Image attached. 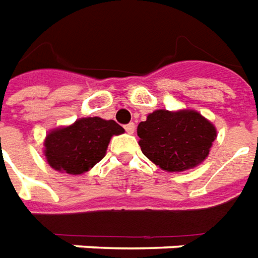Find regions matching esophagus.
Wrapping results in <instances>:
<instances>
[{
    "label": "esophagus",
    "mask_w": 258,
    "mask_h": 258,
    "mask_svg": "<svg viewBox=\"0 0 258 258\" xmlns=\"http://www.w3.org/2000/svg\"><path fill=\"white\" fill-rule=\"evenodd\" d=\"M135 129H136V126H135V123L133 122H131V123H127V125H125V131L127 132V133H133L135 132Z\"/></svg>",
    "instance_id": "1"
}]
</instances>
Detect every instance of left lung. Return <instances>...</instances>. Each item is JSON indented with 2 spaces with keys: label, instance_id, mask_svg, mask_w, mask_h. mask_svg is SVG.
<instances>
[{
  "label": "left lung",
  "instance_id": "left-lung-1",
  "mask_svg": "<svg viewBox=\"0 0 258 258\" xmlns=\"http://www.w3.org/2000/svg\"><path fill=\"white\" fill-rule=\"evenodd\" d=\"M143 154L166 172H183L205 161L216 129L197 111L157 110L137 126Z\"/></svg>",
  "mask_w": 258,
  "mask_h": 258
}]
</instances>
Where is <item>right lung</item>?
I'll use <instances>...</instances> for the list:
<instances>
[{
	"label": "right lung",
	"mask_w": 258,
	"mask_h": 258,
	"mask_svg": "<svg viewBox=\"0 0 258 258\" xmlns=\"http://www.w3.org/2000/svg\"><path fill=\"white\" fill-rule=\"evenodd\" d=\"M121 133L123 127L112 119L82 118L71 126L50 132L45 140V157L59 172L81 174L103 159L111 136Z\"/></svg>",
	"instance_id": "add662e5"
}]
</instances>
